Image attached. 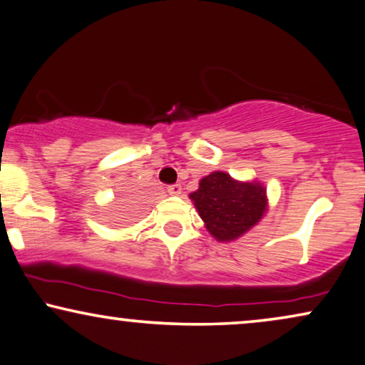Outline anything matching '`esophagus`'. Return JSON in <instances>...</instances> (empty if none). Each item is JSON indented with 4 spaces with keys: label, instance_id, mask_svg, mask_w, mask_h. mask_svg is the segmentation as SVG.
Returning a JSON list of instances; mask_svg holds the SVG:
<instances>
[{
    "label": "esophagus",
    "instance_id": "34e87169",
    "mask_svg": "<svg viewBox=\"0 0 365 365\" xmlns=\"http://www.w3.org/2000/svg\"><path fill=\"white\" fill-rule=\"evenodd\" d=\"M181 191H182L181 184H171V186H168V192L173 194V196H179Z\"/></svg>",
    "mask_w": 365,
    "mask_h": 365
}]
</instances>
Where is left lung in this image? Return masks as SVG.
<instances>
[{
    "label": "left lung",
    "mask_w": 365,
    "mask_h": 365,
    "mask_svg": "<svg viewBox=\"0 0 365 365\" xmlns=\"http://www.w3.org/2000/svg\"><path fill=\"white\" fill-rule=\"evenodd\" d=\"M191 199L217 241L237 239L257 224L266 211V189L261 184L234 181L221 171L202 178Z\"/></svg>",
    "instance_id": "1"
}]
</instances>
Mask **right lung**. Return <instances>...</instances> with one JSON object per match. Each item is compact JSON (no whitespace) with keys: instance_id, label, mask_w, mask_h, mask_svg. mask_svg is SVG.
I'll use <instances>...</instances> for the list:
<instances>
[{"instance_id":"right-lung-1","label":"right lung","mask_w":365,"mask_h":365,"mask_svg":"<svg viewBox=\"0 0 365 365\" xmlns=\"http://www.w3.org/2000/svg\"><path fill=\"white\" fill-rule=\"evenodd\" d=\"M134 216V206H133V199L128 197L126 201L123 202L121 209L118 211V221H129Z\"/></svg>"}]
</instances>
